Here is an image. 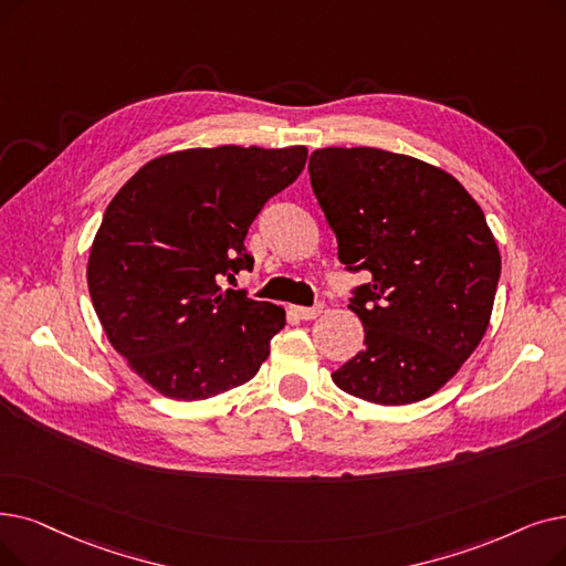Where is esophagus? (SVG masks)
I'll use <instances>...</instances> for the list:
<instances>
[{
	"label": "esophagus",
	"instance_id": "obj_1",
	"mask_svg": "<svg viewBox=\"0 0 566 566\" xmlns=\"http://www.w3.org/2000/svg\"><path fill=\"white\" fill-rule=\"evenodd\" d=\"M293 312H296L301 318H316L324 312V303H316L312 307H293Z\"/></svg>",
	"mask_w": 566,
	"mask_h": 566
}]
</instances>
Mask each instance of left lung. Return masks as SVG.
<instances>
[{"label":"left lung","instance_id":"8db88e82","mask_svg":"<svg viewBox=\"0 0 566 566\" xmlns=\"http://www.w3.org/2000/svg\"><path fill=\"white\" fill-rule=\"evenodd\" d=\"M310 182L349 273L365 349L333 373L375 405L430 398L488 328L502 259L485 214L447 170L377 147H324Z\"/></svg>","mask_w":566,"mask_h":566}]
</instances>
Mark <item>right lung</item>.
I'll return each instance as SVG.
<instances>
[{
    "mask_svg": "<svg viewBox=\"0 0 566 566\" xmlns=\"http://www.w3.org/2000/svg\"><path fill=\"white\" fill-rule=\"evenodd\" d=\"M307 147H193L147 161L108 203L87 286L119 356L161 396L206 400L250 381L284 310L224 289L252 270L244 235L301 176Z\"/></svg>",
    "mask_w": 566,
    "mask_h": 566,
    "instance_id": "obj_1",
    "label": "right lung"
}]
</instances>
